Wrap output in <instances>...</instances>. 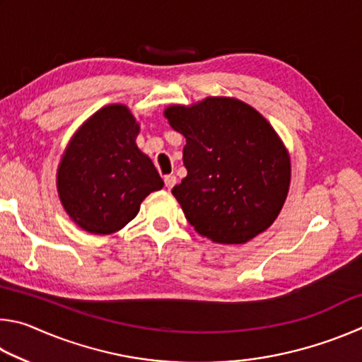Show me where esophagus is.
<instances>
[{
	"instance_id": "34e87169",
	"label": "esophagus",
	"mask_w": 362,
	"mask_h": 362,
	"mask_svg": "<svg viewBox=\"0 0 362 362\" xmlns=\"http://www.w3.org/2000/svg\"><path fill=\"white\" fill-rule=\"evenodd\" d=\"M175 182H177L175 175H164V185H166L168 189L173 188L175 185Z\"/></svg>"
}]
</instances>
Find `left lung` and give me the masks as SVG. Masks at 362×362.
I'll return each instance as SVG.
<instances>
[{
	"mask_svg": "<svg viewBox=\"0 0 362 362\" xmlns=\"http://www.w3.org/2000/svg\"><path fill=\"white\" fill-rule=\"evenodd\" d=\"M187 139V177L173 188L188 223L218 244H244L265 231L283 209L291 158L278 134L247 103L207 97L164 112Z\"/></svg>",
	"mask_w": 362,
	"mask_h": 362,
	"instance_id": "left-lung-1",
	"label": "left lung"
}]
</instances>
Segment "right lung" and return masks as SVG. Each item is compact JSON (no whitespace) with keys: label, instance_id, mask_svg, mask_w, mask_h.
<instances>
[{"label":"right lung","instance_id":"right-lung-1","mask_svg":"<svg viewBox=\"0 0 362 362\" xmlns=\"http://www.w3.org/2000/svg\"><path fill=\"white\" fill-rule=\"evenodd\" d=\"M139 122L126 105L100 108L71 137L57 169L64 209L83 230L110 235L137 216L164 182L139 150Z\"/></svg>","mask_w":362,"mask_h":362}]
</instances>
